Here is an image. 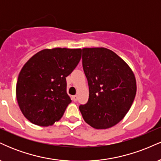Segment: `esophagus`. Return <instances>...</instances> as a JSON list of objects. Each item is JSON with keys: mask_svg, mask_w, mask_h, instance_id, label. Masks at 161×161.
<instances>
[{"mask_svg": "<svg viewBox=\"0 0 161 161\" xmlns=\"http://www.w3.org/2000/svg\"><path fill=\"white\" fill-rule=\"evenodd\" d=\"M72 99H73L74 101H76L77 100H78V96H77V95L73 96V97H72Z\"/></svg>", "mask_w": 161, "mask_h": 161, "instance_id": "esophagus-1", "label": "esophagus"}]
</instances>
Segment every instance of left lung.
<instances>
[{"label":"left lung","instance_id":"obj_1","mask_svg":"<svg viewBox=\"0 0 161 161\" xmlns=\"http://www.w3.org/2000/svg\"><path fill=\"white\" fill-rule=\"evenodd\" d=\"M82 66L89 97L79 106L86 123L96 129L111 128L130 109L136 95L132 69L121 57L105 47L82 49Z\"/></svg>","mask_w":161,"mask_h":161}]
</instances>
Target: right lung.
I'll return each instance as SVG.
<instances>
[{
	"label": "right lung",
	"mask_w": 161,
	"mask_h": 161,
	"mask_svg": "<svg viewBox=\"0 0 161 161\" xmlns=\"http://www.w3.org/2000/svg\"><path fill=\"white\" fill-rule=\"evenodd\" d=\"M81 57V48L54 47L38 51L25 63L18 76L16 95L28 120L49 126L61 119L72 101L66 93V77Z\"/></svg>",
	"instance_id": "right-lung-1"
}]
</instances>
